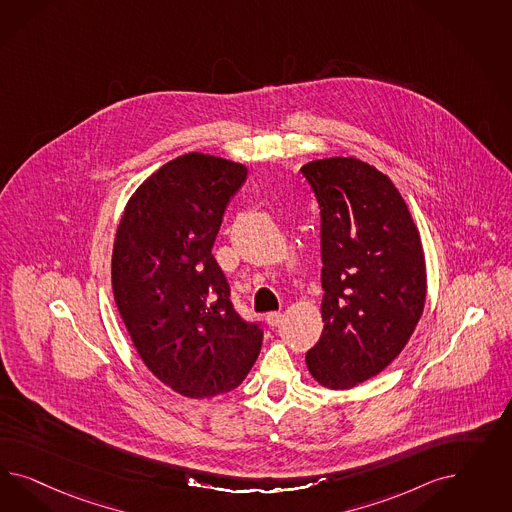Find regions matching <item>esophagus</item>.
<instances>
[{"label":"esophagus","instance_id":"1","mask_svg":"<svg viewBox=\"0 0 512 512\" xmlns=\"http://www.w3.org/2000/svg\"><path fill=\"white\" fill-rule=\"evenodd\" d=\"M281 319H283V315L278 313V311H272V313H268V315H266V323L270 326L281 325Z\"/></svg>","mask_w":512,"mask_h":512}]
</instances>
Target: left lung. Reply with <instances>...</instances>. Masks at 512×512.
<instances>
[{
	"mask_svg": "<svg viewBox=\"0 0 512 512\" xmlns=\"http://www.w3.org/2000/svg\"><path fill=\"white\" fill-rule=\"evenodd\" d=\"M321 206L323 334L306 355L311 377L349 390L383 372L419 325L426 259L419 229L387 174L357 157L306 163Z\"/></svg>",
	"mask_w": 512,
	"mask_h": 512,
	"instance_id": "1",
	"label": "left lung"
}]
</instances>
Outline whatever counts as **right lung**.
Listing matches in <instances>:
<instances>
[{
  "label": "right lung",
  "mask_w": 512,
  "mask_h": 512,
  "mask_svg": "<svg viewBox=\"0 0 512 512\" xmlns=\"http://www.w3.org/2000/svg\"><path fill=\"white\" fill-rule=\"evenodd\" d=\"M246 174L225 157L180 155L135 189L114 236L110 281L131 341L163 385L191 400L238 387L263 343L233 310L212 255Z\"/></svg>",
  "instance_id": "1"
}]
</instances>
